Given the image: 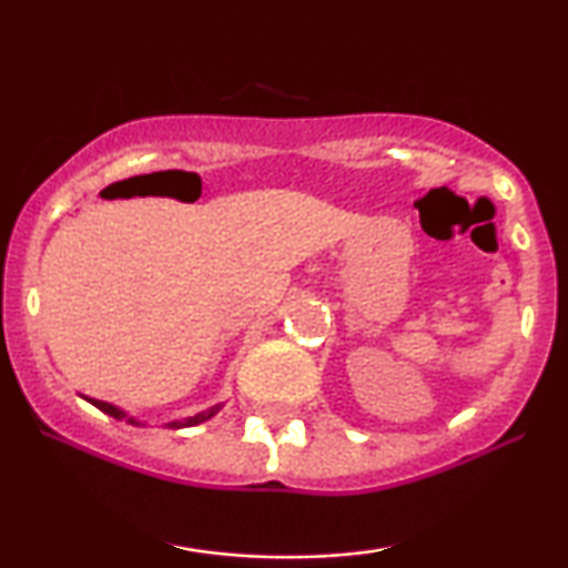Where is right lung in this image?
<instances>
[{"label": "right lung", "mask_w": 568, "mask_h": 568, "mask_svg": "<svg viewBox=\"0 0 568 568\" xmlns=\"http://www.w3.org/2000/svg\"><path fill=\"white\" fill-rule=\"evenodd\" d=\"M92 406L95 408H100L103 410V414H108V416H113V418H121V422H129V424H134V426H144V424H139L134 416H129L126 410H121V408H115V406H111V403H105V400H95V398H88ZM222 408V403H216V406H212V408H206V410H201V414H196V416H189V418H181V422H170L168 426L170 429H185V426H196V424H201V422H206V418H212L216 410Z\"/></svg>", "instance_id": "right-lung-1"}]
</instances>
